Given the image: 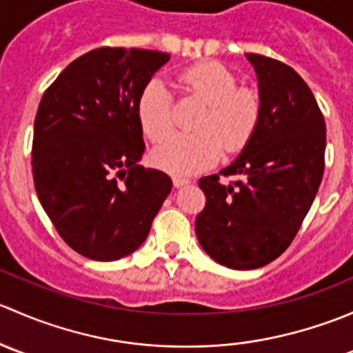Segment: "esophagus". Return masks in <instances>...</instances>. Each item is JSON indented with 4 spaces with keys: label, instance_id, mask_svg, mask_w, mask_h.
Instances as JSON below:
<instances>
[{
    "label": "esophagus",
    "instance_id": "34e87169",
    "mask_svg": "<svg viewBox=\"0 0 353 353\" xmlns=\"http://www.w3.org/2000/svg\"><path fill=\"white\" fill-rule=\"evenodd\" d=\"M188 183H190V179H186V177H181V176H174L172 177L174 188H181V186H184V184H188Z\"/></svg>",
    "mask_w": 353,
    "mask_h": 353
}]
</instances>
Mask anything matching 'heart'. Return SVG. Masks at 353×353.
<instances>
[{"label":"heart","mask_w":353,"mask_h":353,"mask_svg":"<svg viewBox=\"0 0 353 353\" xmlns=\"http://www.w3.org/2000/svg\"><path fill=\"white\" fill-rule=\"evenodd\" d=\"M186 97L196 99L205 109L194 121V134H174L154 152L160 169L179 176L199 172L213 165L225 152L245 147L261 116V99L252 88L237 87V78L227 66L215 61L198 63L177 77ZM138 117L152 141H162L174 130V108L169 90L154 80L138 101Z\"/></svg>","instance_id":"b5f03b06"}]
</instances>
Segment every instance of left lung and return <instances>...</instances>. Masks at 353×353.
Masks as SVG:
<instances>
[{"label": "left lung", "mask_w": 353, "mask_h": 353, "mask_svg": "<svg viewBox=\"0 0 353 353\" xmlns=\"http://www.w3.org/2000/svg\"><path fill=\"white\" fill-rule=\"evenodd\" d=\"M248 59L258 74L261 116L243 154L198 181L206 203L194 222L206 254L232 270L261 268L285 251L325 172L326 124L311 88L285 63ZM220 175L241 179L225 187Z\"/></svg>", "instance_id": "1"}]
</instances>
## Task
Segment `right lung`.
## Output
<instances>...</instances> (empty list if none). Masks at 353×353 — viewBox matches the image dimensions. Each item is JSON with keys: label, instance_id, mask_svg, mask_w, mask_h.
Instances as JSON below:
<instances>
[{"label": "right lung", "instance_id": "add662e5", "mask_svg": "<svg viewBox=\"0 0 353 353\" xmlns=\"http://www.w3.org/2000/svg\"><path fill=\"white\" fill-rule=\"evenodd\" d=\"M167 52L99 48L70 63L44 92L34 123L39 201L78 254L116 261L137 251L172 190L138 165L145 150L138 101Z\"/></svg>", "mask_w": 353, "mask_h": 353}]
</instances>
